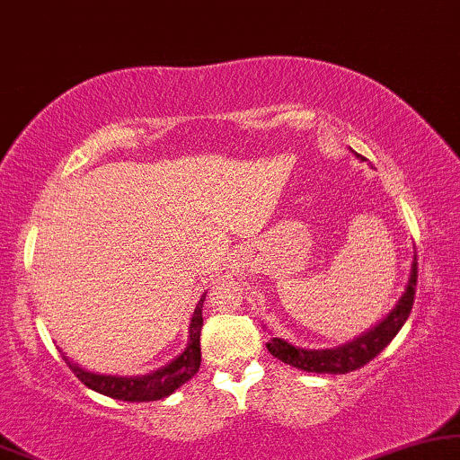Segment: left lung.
I'll list each match as a JSON object with an SVG mask.
<instances>
[{"instance_id": "8db88e82", "label": "left lung", "mask_w": 460, "mask_h": 460, "mask_svg": "<svg viewBox=\"0 0 460 460\" xmlns=\"http://www.w3.org/2000/svg\"><path fill=\"white\" fill-rule=\"evenodd\" d=\"M416 269H419V265H416L414 256L406 292H403V296L397 301L395 309L391 311L376 328L368 330V332L359 336V339H355L353 342H347V345L336 349H320V351H314V349H311L309 351V349L294 347L290 342L281 339H273L271 342H267V349L284 364H290L298 370L320 372V375H345V372L362 368V366L368 364L370 359H375L376 355L394 341V336L400 332L403 322L408 320L414 305L416 278H419V271H416Z\"/></svg>"}]
</instances>
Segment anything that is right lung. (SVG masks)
<instances>
[{
  "label": "right lung",
  "instance_id": "add662e5",
  "mask_svg": "<svg viewBox=\"0 0 460 460\" xmlns=\"http://www.w3.org/2000/svg\"><path fill=\"white\" fill-rule=\"evenodd\" d=\"M201 303H204V298H201L199 305L193 311L191 326H189V345L185 351H182L174 362L164 366L162 370L151 372V375H145V376L94 375V372H88L79 368L77 364L69 362L66 355H63V359L71 368L73 375H75L85 387L94 389L96 394H102L121 402L162 400V397H168L170 394H174L181 385H185L189 378L199 370V362H201L199 332H201V323H204V320H201Z\"/></svg>",
  "mask_w": 460,
  "mask_h": 460
}]
</instances>
